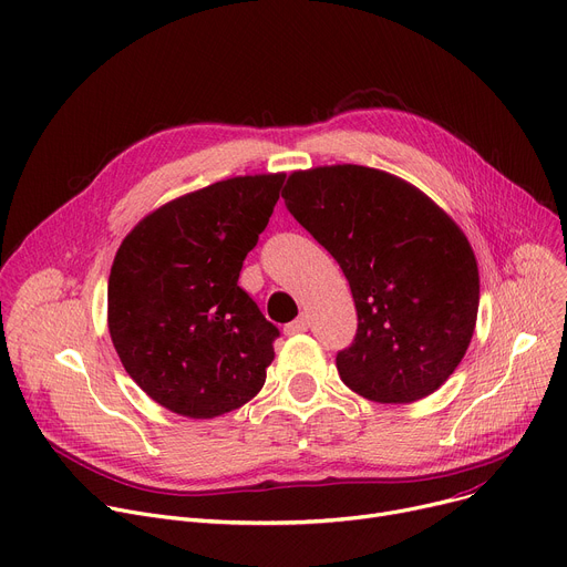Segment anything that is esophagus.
<instances>
[{
  "label": "esophagus",
  "mask_w": 567,
  "mask_h": 567,
  "mask_svg": "<svg viewBox=\"0 0 567 567\" xmlns=\"http://www.w3.org/2000/svg\"><path fill=\"white\" fill-rule=\"evenodd\" d=\"M308 328H310V317L300 315L298 319H293L291 323L285 326V334H298V332H306Z\"/></svg>",
  "instance_id": "obj_1"
}]
</instances>
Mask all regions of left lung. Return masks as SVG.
Segmentation results:
<instances>
[{"label":"left lung","instance_id":"8db88e82","mask_svg":"<svg viewBox=\"0 0 567 567\" xmlns=\"http://www.w3.org/2000/svg\"><path fill=\"white\" fill-rule=\"evenodd\" d=\"M282 198L355 300L358 332L337 353L339 379L379 403L433 394L476 326L478 269L463 230L420 188L367 166L296 171Z\"/></svg>","mask_w":567,"mask_h":567}]
</instances>
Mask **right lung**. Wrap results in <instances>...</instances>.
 <instances>
[{"label":"right lung","instance_id":"add662e5","mask_svg":"<svg viewBox=\"0 0 567 567\" xmlns=\"http://www.w3.org/2000/svg\"><path fill=\"white\" fill-rule=\"evenodd\" d=\"M285 175L209 184L147 214L109 276L111 342L136 385L192 420L241 408L267 381L280 330L237 285Z\"/></svg>","mask_w":567,"mask_h":567}]
</instances>
